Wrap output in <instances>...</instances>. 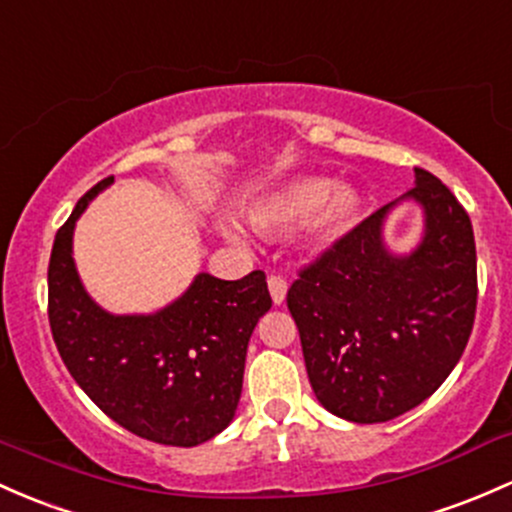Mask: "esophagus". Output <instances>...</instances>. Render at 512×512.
Masks as SVG:
<instances>
[{"instance_id":"34e87169","label":"esophagus","mask_w":512,"mask_h":512,"mask_svg":"<svg viewBox=\"0 0 512 512\" xmlns=\"http://www.w3.org/2000/svg\"><path fill=\"white\" fill-rule=\"evenodd\" d=\"M268 290H271V298L276 305H283L285 293H288V283L280 276H268Z\"/></svg>"}]
</instances>
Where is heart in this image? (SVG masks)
<instances>
[{"label": "heart", "mask_w": 512, "mask_h": 512, "mask_svg": "<svg viewBox=\"0 0 512 512\" xmlns=\"http://www.w3.org/2000/svg\"><path fill=\"white\" fill-rule=\"evenodd\" d=\"M359 207V195L351 188H334V180L322 175H302L261 197L251 207L249 217L258 229L266 232L293 227L310 217L307 239L315 249H329L354 227ZM219 229L236 244L246 239L244 229L229 217L219 219Z\"/></svg>", "instance_id": "1"}]
</instances>
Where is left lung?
<instances>
[{"instance_id": "1", "label": "left lung", "mask_w": 512, "mask_h": 512, "mask_svg": "<svg viewBox=\"0 0 512 512\" xmlns=\"http://www.w3.org/2000/svg\"><path fill=\"white\" fill-rule=\"evenodd\" d=\"M405 199L423 207L426 229L410 255H393L382 224ZM476 295L469 214L442 180L415 168V188L302 268L288 290L322 408L359 425L417 408L464 354Z\"/></svg>"}]
</instances>
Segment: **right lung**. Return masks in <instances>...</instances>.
<instances>
[{
    "label": "right lung",
    "instance_id": "add662e5",
    "mask_svg": "<svg viewBox=\"0 0 512 512\" xmlns=\"http://www.w3.org/2000/svg\"><path fill=\"white\" fill-rule=\"evenodd\" d=\"M114 178L80 197L48 263V320L70 376L124 430L168 447H197L234 420L246 349L271 310L266 273H197L153 315H112L87 295L73 258L75 222Z\"/></svg>",
    "mask_w": 512,
    "mask_h": 512
}]
</instances>
